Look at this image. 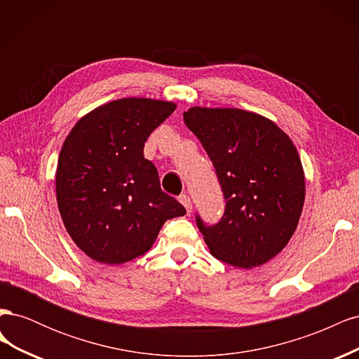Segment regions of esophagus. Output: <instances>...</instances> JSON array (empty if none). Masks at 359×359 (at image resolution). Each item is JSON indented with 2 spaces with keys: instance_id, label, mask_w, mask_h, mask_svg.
<instances>
[{
  "instance_id": "obj_1",
  "label": "esophagus",
  "mask_w": 359,
  "mask_h": 359,
  "mask_svg": "<svg viewBox=\"0 0 359 359\" xmlns=\"http://www.w3.org/2000/svg\"><path fill=\"white\" fill-rule=\"evenodd\" d=\"M180 202L184 205V208H186L187 212L190 214L191 212V201H190V198L187 196V194H181Z\"/></svg>"
}]
</instances>
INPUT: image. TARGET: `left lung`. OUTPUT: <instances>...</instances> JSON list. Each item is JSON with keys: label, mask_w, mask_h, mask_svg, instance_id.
Wrapping results in <instances>:
<instances>
[{"label": "left lung", "mask_w": 359, "mask_h": 359, "mask_svg": "<svg viewBox=\"0 0 359 359\" xmlns=\"http://www.w3.org/2000/svg\"><path fill=\"white\" fill-rule=\"evenodd\" d=\"M184 121L211 158L226 199L215 226L198 217L210 253L235 268L266 264L290 241L306 199L297 147L269 118L238 107L193 106Z\"/></svg>", "instance_id": "8db88e82"}]
</instances>
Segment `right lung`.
<instances>
[{
    "instance_id": "add662e5",
    "label": "right lung",
    "mask_w": 359,
    "mask_h": 359,
    "mask_svg": "<svg viewBox=\"0 0 359 359\" xmlns=\"http://www.w3.org/2000/svg\"><path fill=\"white\" fill-rule=\"evenodd\" d=\"M177 103L124 97L83 115L60 151L58 210L74 244L103 265H123L153 247L166 220L186 208L160 189L144 157L148 136Z\"/></svg>"
}]
</instances>
